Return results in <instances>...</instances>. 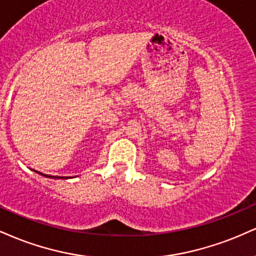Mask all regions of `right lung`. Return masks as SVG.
I'll use <instances>...</instances> for the list:
<instances>
[{"label": "right lung", "mask_w": 256, "mask_h": 256, "mask_svg": "<svg viewBox=\"0 0 256 256\" xmlns=\"http://www.w3.org/2000/svg\"><path fill=\"white\" fill-rule=\"evenodd\" d=\"M38 173H39V172H38ZM39 174H42V173H39ZM42 175H44V176H46V178H52V176H48V175H45V174H42Z\"/></svg>", "instance_id": "right-lung-1"}]
</instances>
